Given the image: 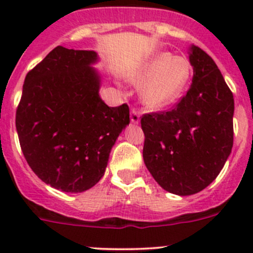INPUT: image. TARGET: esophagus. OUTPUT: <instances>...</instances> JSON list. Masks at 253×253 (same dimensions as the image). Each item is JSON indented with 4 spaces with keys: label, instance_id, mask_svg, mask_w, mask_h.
<instances>
[{
    "label": "esophagus",
    "instance_id": "34e87169",
    "mask_svg": "<svg viewBox=\"0 0 253 253\" xmlns=\"http://www.w3.org/2000/svg\"><path fill=\"white\" fill-rule=\"evenodd\" d=\"M131 122L132 124H138L139 122V112L134 110V109L131 111Z\"/></svg>",
    "mask_w": 253,
    "mask_h": 253
}]
</instances>
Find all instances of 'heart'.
Wrapping results in <instances>:
<instances>
[{"label":"heart","instance_id":"obj_1","mask_svg":"<svg viewBox=\"0 0 253 253\" xmlns=\"http://www.w3.org/2000/svg\"><path fill=\"white\" fill-rule=\"evenodd\" d=\"M192 67L187 58L157 52L127 71V81L141 86V101L149 110H163L177 101L190 83Z\"/></svg>","mask_w":253,"mask_h":253}]
</instances>
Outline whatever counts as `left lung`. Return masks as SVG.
<instances>
[{"label":"left lung","instance_id":"8db88e82","mask_svg":"<svg viewBox=\"0 0 253 253\" xmlns=\"http://www.w3.org/2000/svg\"><path fill=\"white\" fill-rule=\"evenodd\" d=\"M193 67L187 94L170 111L143 115V159L165 191L190 196L223 169L234 142V96L213 58L190 47Z\"/></svg>","mask_w":253,"mask_h":253}]
</instances>
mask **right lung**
Returning a JSON list of instances; mask_svg holds the SVG:
<instances>
[{
    "label": "right lung",
    "instance_id": "right-lung-1",
    "mask_svg": "<svg viewBox=\"0 0 253 253\" xmlns=\"http://www.w3.org/2000/svg\"><path fill=\"white\" fill-rule=\"evenodd\" d=\"M95 51L53 48L23 84L16 128L25 160L56 190L78 193L99 182L117 137L129 124L127 104L99 95Z\"/></svg>",
    "mask_w": 253,
    "mask_h": 253
}]
</instances>
